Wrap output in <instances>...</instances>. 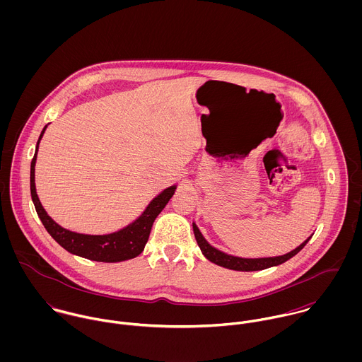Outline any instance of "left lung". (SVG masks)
Here are the masks:
<instances>
[{
    "mask_svg": "<svg viewBox=\"0 0 362 362\" xmlns=\"http://www.w3.org/2000/svg\"><path fill=\"white\" fill-rule=\"evenodd\" d=\"M194 227V234H195V238H197V243L202 251V254L209 259L210 262L218 264V266H223V267H227V269H231V270H240V272H254V270H263V269H267V267H272V266H277V264H281L284 263L286 260H288L290 258H293L294 255H297L305 245L307 243L310 241V238L307 241H304L300 247H297L294 251L286 254V255H281V257H273V258H258V259H247V258H237V257H233V255H227L216 248H213L206 240L204 238V235L201 234L199 228L197 227V224L194 223L192 224Z\"/></svg>",
    "mask_w": 362,
    "mask_h": 362,
    "instance_id": "obj_1",
    "label": "left lung"
}]
</instances>
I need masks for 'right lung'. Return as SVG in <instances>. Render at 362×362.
Masks as SVG:
<instances>
[{"instance_id": "right-lung-1", "label": "right lung", "mask_w": 362, "mask_h": 362, "mask_svg": "<svg viewBox=\"0 0 362 362\" xmlns=\"http://www.w3.org/2000/svg\"><path fill=\"white\" fill-rule=\"evenodd\" d=\"M47 127L40 134V138L37 141L36 152L32 158L30 164V194L32 201L36 207V211L49 231L52 238L68 252L82 257V258L96 260V262H122L128 259L135 258L139 254H142L148 240L149 234L153 226L156 217L158 213L168 204V201L173 198L175 192V185L164 189L161 194H158L155 199L148 205L145 211L129 226L124 227L122 230L107 234V235H89V234H79L69 231L61 226H58L52 217L47 214V211L43 209L39 197L36 194V185H35V165H36V156L39 149V142L45 134Z\"/></svg>"}]
</instances>
